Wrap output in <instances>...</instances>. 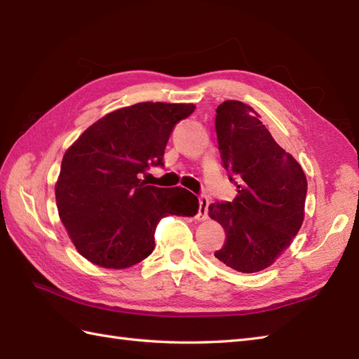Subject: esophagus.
<instances>
[{"mask_svg":"<svg viewBox=\"0 0 359 359\" xmlns=\"http://www.w3.org/2000/svg\"><path fill=\"white\" fill-rule=\"evenodd\" d=\"M208 207H210V199L208 196H199V215H197V219L205 220L208 217Z\"/></svg>","mask_w":359,"mask_h":359,"instance_id":"obj_1","label":"esophagus"}]
</instances>
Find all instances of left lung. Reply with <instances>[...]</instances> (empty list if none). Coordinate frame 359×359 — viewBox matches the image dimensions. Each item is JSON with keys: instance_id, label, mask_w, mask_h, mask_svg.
<instances>
[{"instance_id": "obj_1", "label": "left lung", "mask_w": 359, "mask_h": 359, "mask_svg": "<svg viewBox=\"0 0 359 359\" xmlns=\"http://www.w3.org/2000/svg\"><path fill=\"white\" fill-rule=\"evenodd\" d=\"M216 133L224 168L238 194L231 202L208 207L210 217L226 233L224 247L215 256L236 271H261L276 261L299 231L306 174L245 103L226 100L219 104Z\"/></svg>"}]
</instances>
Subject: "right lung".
<instances>
[{"label":"right lung","instance_id":"add662e5","mask_svg":"<svg viewBox=\"0 0 359 359\" xmlns=\"http://www.w3.org/2000/svg\"><path fill=\"white\" fill-rule=\"evenodd\" d=\"M194 104L137 103L106 114L65 152L55 185L60 219L79 253L104 269H128L154 250L165 216H194L188 189L147 185L140 174L163 166L175 123Z\"/></svg>","mask_w":359,"mask_h":359}]
</instances>
